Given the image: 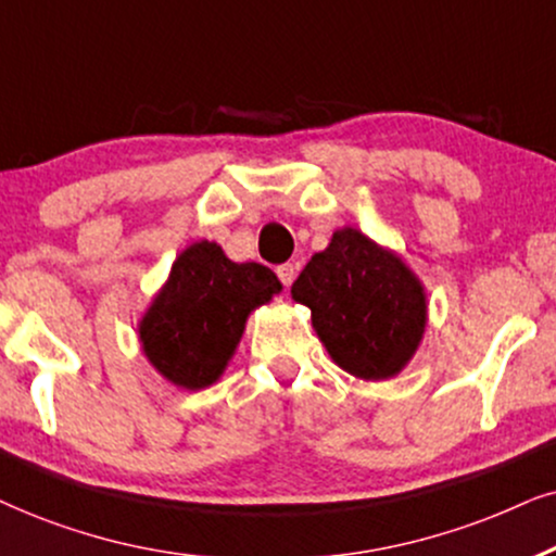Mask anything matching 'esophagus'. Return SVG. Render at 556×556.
Masks as SVG:
<instances>
[{
    "label": "esophagus",
    "mask_w": 556,
    "mask_h": 556,
    "mask_svg": "<svg viewBox=\"0 0 556 556\" xmlns=\"http://www.w3.org/2000/svg\"><path fill=\"white\" fill-rule=\"evenodd\" d=\"M277 277H279V282H282L285 287H290L292 285V279H294V264H279L277 266Z\"/></svg>",
    "instance_id": "esophagus-1"
}]
</instances>
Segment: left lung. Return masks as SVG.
<instances>
[{"instance_id":"8db88e82","label":"left lung","mask_w":556,"mask_h":556,"mask_svg":"<svg viewBox=\"0 0 556 556\" xmlns=\"http://www.w3.org/2000/svg\"><path fill=\"white\" fill-rule=\"evenodd\" d=\"M292 300L309 307L330 358L366 381L396 376L425 336L427 294L417 274L355 228H340L309 258Z\"/></svg>"}]
</instances>
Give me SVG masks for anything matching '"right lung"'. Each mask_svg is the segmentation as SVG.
Wrapping results in <instances>:
<instances>
[{
  "instance_id": "right-lung-1",
  "label": "right lung",
  "mask_w": 556,
  "mask_h": 556,
  "mask_svg": "<svg viewBox=\"0 0 556 556\" xmlns=\"http://www.w3.org/2000/svg\"><path fill=\"white\" fill-rule=\"evenodd\" d=\"M279 290L269 266L236 264L213 241L192 243L139 323L144 355L175 387H211L231 361L251 309Z\"/></svg>"
}]
</instances>
